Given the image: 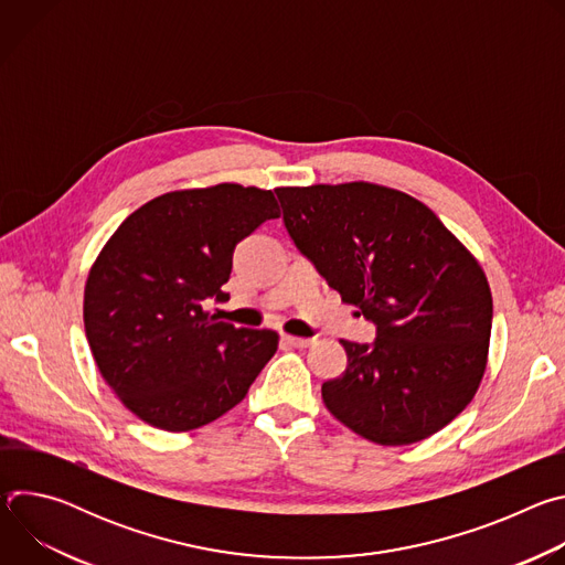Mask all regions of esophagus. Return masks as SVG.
I'll return each instance as SVG.
<instances>
[{"mask_svg":"<svg viewBox=\"0 0 565 565\" xmlns=\"http://www.w3.org/2000/svg\"><path fill=\"white\" fill-rule=\"evenodd\" d=\"M284 342L295 347V349H308L315 340H308V338H295V335H284Z\"/></svg>","mask_w":565,"mask_h":565,"instance_id":"obj_1","label":"esophagus"}]
</instances>
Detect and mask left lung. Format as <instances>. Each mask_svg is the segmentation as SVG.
<instances>
[{"mask_svg": "<svg viewBox=\"0 0 565 565\" xmlns=\"http://www.w3.org/2000/svg\"><path fill=\"white\" fill-rule=\"evenodd\" d=\"M275 192L295 246L377 327L373 344L342 340L349 366L321 384L327 409L384 447L440 431L488 366L492 290L476 257L423 201L393 188Z\"/></svg>", "mask_w": 565, "mask_h": 565, "instance_id": "left-lung-1", "label": "left lung"}]
</instances>
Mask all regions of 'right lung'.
I'll use <instances>...</instances> for the list:
<instances>
[{
	"mask_svg": "<svg viewBox=\"0 0 565 565\" xmlns=\"http://www.w3.org/2000/svg\"><path fill=\"white\" fill-rule=\"evenodd\" d=\"M279 214L273 190H177L131 212L96 257L83 306L89 349L142 423L179 434L221 418L275 355V331L234 329L205 299H227L234 246Z\"/></svg>",
	"mask_w": 565,
	"mask_h": 565,
	"instance_id": "add662e5",
	"label": "right lung"
}]
</instances>
